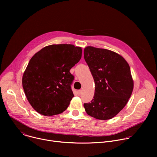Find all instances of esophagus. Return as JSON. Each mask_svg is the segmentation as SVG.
Listing matches in <instances>:
<instances>
[{"label":"esophagus","mask_w":157,"mask_h":157,"mask_svg":"<svg viewBox=\"0 0 157 157\" xmlns=\"http://www.w3.org/2000/svg\"><path fill=\"white\" fill-rule=\"evenodd\" d=\"M78 95H80L81 94V90H78Z\"/></svg>","instance_id":"34e87169"}]
</instances>
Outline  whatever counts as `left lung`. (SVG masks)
Listing matches in <instances>:
<instances>
[{"instance_id":"8db88e82","label":"left lung","mask_w":157,"mask_h":157,"mask_svg":"<svg viewBox=\"0 0 157 157\" xmlns=\"http://www.w3.org/2000/svg\"><path fill=\"white\" fill-rule=\"evenodd\" d=\"M84 58L95 82L94 98L84 104L85 110L97 119H110L125 107L132 93L130 66L120 55L93 47L84 48Z\"/></svg>"}]
</instances>
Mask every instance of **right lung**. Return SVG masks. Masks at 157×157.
<instances>
[{"label":"right lung","instance_id":"1","mask_svg":"<svg viewBox=\"0 0 157 157\" xmlns=\"http://www.w3.org/2000/svg\"><path fill=\"white\" fill-rule=\"evenodd\" d=\"M82 56V49L71 44L44 47L30 59L22 77V86L30 105L39 114L62 113L74 96L70 70Z\"/></svg>","mask_w":157,"mask_h":157}]
</instances>
